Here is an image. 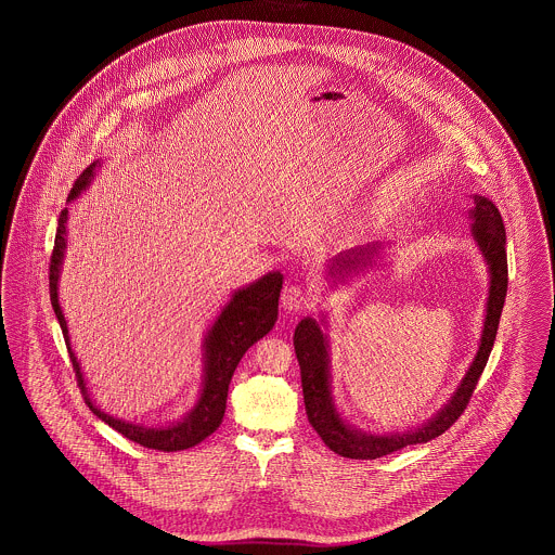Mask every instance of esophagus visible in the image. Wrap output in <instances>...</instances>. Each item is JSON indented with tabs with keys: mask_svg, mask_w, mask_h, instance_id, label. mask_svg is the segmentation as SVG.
Instances as JSON below:
<instances>
[{
	"mask_svg": "<svg viewBox=\"0 0 555 555\" xmlns=\"http://www.w3.org/2000/svg\"><path fill=\"white\" fill-rule=\"evenodd\" d=\"M282 306L286 312H301L312 306V293L301 284H288L282 291Z\"/></svg>",
	"mask_w": 555,
	"mask_h": 555,
	"instance_id": "34e87169",
	"label": "esophagus"
}]
</instances>
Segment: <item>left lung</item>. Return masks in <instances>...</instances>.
Wrapping results in <instances>:
<instances>
[{"label": "left lung", "instance_id": "obj_1", "mask_svg": "<svg viewBox=\"0 0 555 555\" xmlns=\"http://www.w3.org/2000/svg\"><path fill=\"white\" fill-rule=\"evenodd\" d=\"M475 207L470 211L475 224H473V237H475L485 262L489 267V299H487V317L482 324L480 346L476 352L475 361L470 370L466 372L462 385L453 397L444 403L442 410H438L436 416H431L421 427L408 429V431H393L385 436H374L365 431H357L348 423L341 421V416L335 410L333 397H331V374H328V341L326 335L320 331L314 318H304L295 328V352L301 367V387H304V401L310 425L317 429L322 442L337 455L350 457V460H376L391 455L410 444H423L440 434H444L466 410L470 397L475 393L476 383L487 365L489 352L495 341L500 314L506 299V286H508V264H506V233L504 222L498 211V207L485 198L473 196ZM378 249L376 245L357 247L346 254H339L331 267V275H341L357 271L361 267H370L372 258Z\"/></svg>", "mask_w": 555, "mask_h": 555}]
</instances>
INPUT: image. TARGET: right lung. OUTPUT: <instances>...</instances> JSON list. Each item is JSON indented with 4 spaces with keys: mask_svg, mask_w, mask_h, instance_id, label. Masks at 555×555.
Wrapping results in <instances>:
<instances>
[{
    "mask_svg": "<svg viewBox=\"0 0 555 555\" xmlns=\"http://www.w3.org/2000/svg\"><path fill=\"white\" fill-rule=\"evenodd\" d=\"M95 166H98V162L89 164L80 172L79 179L75 181L70 194H68V203H73L80 192L91 183ZM66 224H68V207L60 214V222H57V235H55V245H53L51 264H49V291H51V304H53L55 317L60 320V326H62L68 352H70L73 367L77 372V383H79L80 393L85 397V403L108 427H113L128 440L141 444V447H147V449L172 453V451H183V449H190V447L203 442L207 436H211L220 427V423L224 418L229 385L237 370L241 357L254 341L264 337L278 320V301H280V291H282V280H284L282 273L280 271L267 273L258 282H254L245 288H238L237 293L233 295V299L229 301V306L214 322L211 331L205 337V346H203L205 348L203 391H201L196 405L192 408V412H188V416L183 421L172 423V425L145 427V425L128 423V421H121V418H115V416L102 412L87 393V387H85V380L80 374L79 361L70 346L68 324H66V318H64V312L60 308V299H57V280H60V269H62L64 249H66Z\"/></svg>",
    "mask_w": 555,
    "mask_h": 555,
    "instance_id": "add662e5",
    "label": "right lung"
}]
</instances>
